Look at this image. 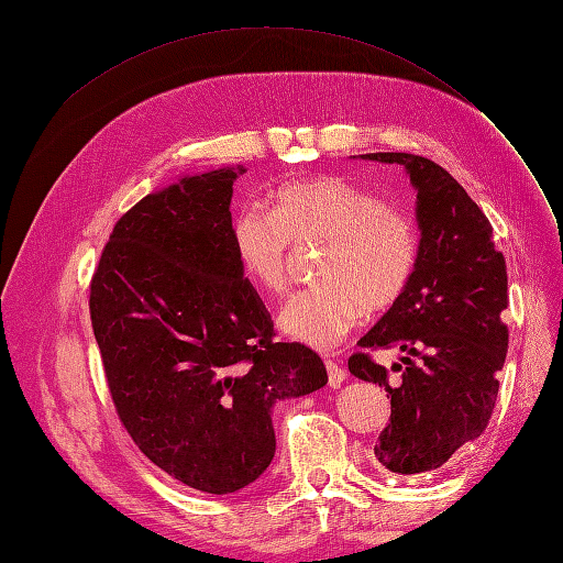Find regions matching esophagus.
I'll list each match as a JSON object with an SVG mask.
<instances>
[{
  "label": "esophagus",
  "mask_w": 563,
  "mask_h": 563,
  "mask_svg": "<svg viewBox=\"0 0 563 563\" xmlns=\"http://www.w3.org/2000/svg\"><path fill=\"white\" fill-rule=\"evenodd\" d=\"M327 373H329V385H331V387H340V385H343V380H345L343 366L329 360V362H327Z\"/></svg>",
  "instance_id": "esophagus-1"
}]
</instances>
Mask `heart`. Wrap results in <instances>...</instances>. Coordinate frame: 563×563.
Returning <instances> with one entry per match:
<instances>
[{
	"label": "heart",
	"mask_w": 563,
	"mask_h": 563,
	"mask_svg": "<svg viewBox=\"0 0 563 563\" xmlns=\"http://www.w3.org/2000/svg\"><path fill=\"white\" fill-rule=\"evenodd\" d=\"M232 249L246 279L282 294L291 242L327 240L314 277L284 302L277 323L302 345L335 347L368 312L391 308L413 279L418 228L404 209L347 178L284 183L272 209L244 203L232 218Z\"/></svg>",
	"instance_id": "heart-1"
}]
</instances>
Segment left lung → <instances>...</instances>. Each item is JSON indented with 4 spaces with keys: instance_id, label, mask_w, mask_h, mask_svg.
I'll use <instances>...</instances> for the list:
<instances>
[{
    "instance_id": "obj_1",
    "label": "left lung",
    "mask_w": 563,
    "mask_h": 563,
    "mask_svg": "<svg viewBox=\"0 0 563 563\" xmlns=\"http://www.w3.org/2000/svg\"><path fill=\"white\" fill-rule=\"evenodd\" d=\"M362 159L399 164L416 187L420 249L413 279L350 356V373L385 387L391 413L376 444L395 474L437 470L479 437L498 399L507 354V267L493 228L446 168L408 155L371 152ZM397 346L400 376L373 363L366 349ZM417 356V362L410 360Z\"/></svg>"
}]
</instances>
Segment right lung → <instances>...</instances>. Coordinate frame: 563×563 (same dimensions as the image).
Masks as SVG:
<instances>
[{
    "instance_id": "right-lung-1",
    "label": "right lung",
    "mask_w": 563,
    "mask_h": 563,
    "mask_svg": "<svg viewBox=\"0 0 563 563\" xmlns=\"http://www.w3.org/2000/svg\"><path fill=\"white\" fill-rule=\"evenodd\" d=\"M244 166L183 176L143 197L91 279V323L126 432L185 486L225 496L267 470L272 408L327 385L275 323L232 249V183Z\"/></svg>"
}]
</instances>
